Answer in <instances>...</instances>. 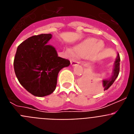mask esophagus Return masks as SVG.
<instances>
[{
	"label": "esophagus",
	"mask_w": 134,
	"mask_h": 134,
	"mask_svg": "<svg viewBox=\"0 0 134 134\" xmlns=\"http://www.w3.org/2000/svg\"><path fill=\"white\" fill-rule=\"evenodd\" d=\"M70 63H71V65L72 66H74V65L77 64H79V62L76 61V60H70Z\"/></svg>",
	"instance_id": "esophagus-1"
}]
</instances>
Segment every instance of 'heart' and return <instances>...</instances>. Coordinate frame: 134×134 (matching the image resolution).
<instances>
[{
  "mask_svg": "<svg viewBox=\"0 0 134 134\" xmlns=\"http://www.w3.org/2000/svg\"><path fill=\"white\" fill-rule=\"evenodd\" d=\"M103 48L104 44L102 41L95 38H87L74 46L73 53L76 56L87 57L93 59L99 55ZM69 52H72L69 49Z\"/></svg>",
  "mask_w": 134,
  "mask_h": 134,
  "instance_id": "b5f03b06",
  "label": "heart"
}]
</instances>
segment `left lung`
I'll list each match as a JSON object with an SVG mask.
<instances>
[{
    "mask_svg": "<svg viewBox=\"0 0 134 134\" xmlns=\"http://www.w3.org/2000/svg\"><path fill=\"white\" fill-rule=\"evenodd\" d=\"M119 62H120V56H119V54H118L117 58L115 61L113 70L111 73V76H110L109 79H107V80H104L103 81V85L105 91L108 89L110 86L113 85L115 79L118 78L119 73Z\"/></svg>",
    "mask_w": 134,
    "mask_h": 134,
    "instance_id": "1",
    "label": "left lung"
}]
</instances>
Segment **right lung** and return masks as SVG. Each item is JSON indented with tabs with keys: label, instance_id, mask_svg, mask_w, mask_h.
Masks as SVG:
<instances>
[{
	"label": "right lung",
	"instance_id": "obj_1",
	"mask_svg": "<svg viewBox=\"0 0 134 134\" xmlns=\"http://www.w3.org/2000/svg\"><path fill=\"white\" fill-rule=\"evenodd\" d=\"M52 34L30 37L18 46L14 59V70L19 82L36 97L49 95L55 91L61 69L68 60L58 56L55 48L48 45Z\"/></svg>",
	"mask_w": 134,
	"mask_h": 134
}]
</instances>
